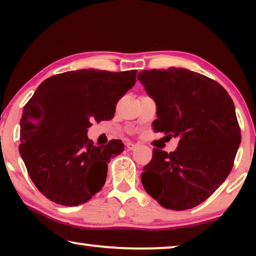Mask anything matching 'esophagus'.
<instances>
[{
    "mask_svg": "<svg viewBox=\"0 0 256 256\" xmlns=\"http://www.w3.org/2000/svg\"><path fill=\"white\" fill-rule=\"evenodd\" d=\"M126 148H128V150H134L136 148V144H133V142H128Z\"/></svg>",
    "mask_w": 256,
    "mask_h": 256,
    "instance_id": "34e87169",
    "label": "esophagus"
}]
</instances>
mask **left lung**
<instances>
[{
  "instance_id": "8db88e82",
  "label": "left lung",
  "mask_w": 256,
  "mask_h": 256,
  "mask_svg": "<svg viewBox=\"0 0 256 256\" xmlns=\"http://www.w3.org/2000/svg\"><path fill=\"white\" fill-rule=\"evenodd\" d=\"M138 79L157 104L154 131L180 136L172 152L154 149L142 185L166 209H192L232 172L242 140L235 106L222 84L186 68L144 70Z\"/></svg>"
}]
</instances>
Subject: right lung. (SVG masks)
I'll use <instances>...</instances> for the list:
<instances>
[{
	"mask_svg": "<svg viewBox=\"0 0 256 256\" xmlns=\"http://www.w3.org/2000/svg\"><path fill=\"white\" fill-rule=\"evenodd\" d=\"M136 70L68 71L42 81L26 104L19 152L32 183L58 204L76 206L102 190L107 164L123 152L120 140L94 146L92 122L110 120L116 104L134 86Z\"/></svg>",
	"mask_w": 256,
	"mask_h": 256,
	"instance_id": "1",
	"label": "right lung"
}]
</instances>
